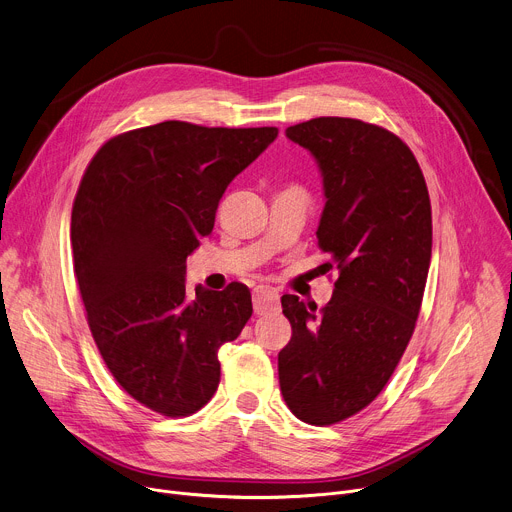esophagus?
<instances>
[{"label":"esophagus","mask_w":512,"mask_h":512,"mask_svg":"<svg viewBox=\"0 0 512 512\" xmlns=\"http://www.w3.org/2000/svg\"><path fill=\"white\" fill-rule=\"evenodd\" d=\"M253 310L257 316L279 312V294L273 287L259 285L253 291Z\"/></svg>","instance_id":"34e87169"}]
</instances>
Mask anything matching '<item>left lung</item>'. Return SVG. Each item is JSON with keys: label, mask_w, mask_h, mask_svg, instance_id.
<instances>
[{"label": "left lung", "mask_w": 512, "mask_h": 512, "mask_svg": "<svg viewBox=\"0 0 512 512\" xmlns=\"http://www.w3.org/2000/svg\"><path fill=\"white\" fill-rule=\"evenodd\" d=\"M316 158L326 206L318 247L338 271L318 312L298 296L281 308L291 338L277 356L281 395L310 425L344 421L385 389L413 336L431 261V202L409 145L350 117L285 129Z\"/></svg>", "instance_id": "1"}]
</instances>
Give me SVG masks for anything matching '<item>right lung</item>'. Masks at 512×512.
Wrapping results in <instances>:
<instances>
[{
  "label": "right lung",
  "mask_w": 512,
  "mask_h": 512,
  "mask_svg": "<svg viewBox=\"0 0 512 512\" xmlns=\"http://www.w3.org/2000/svg\"><path fill=\"white\" fill-rule=\"evenodd\" d=\"M277 133L164 121L111 137L83 174L70 241L87 322L115 381L160 415L188 417L212 399L218 348L253 314L239 281L190 296L186 257Z\"/></svg>",
  "instance_id": "obj_1"
}]
</instances>
